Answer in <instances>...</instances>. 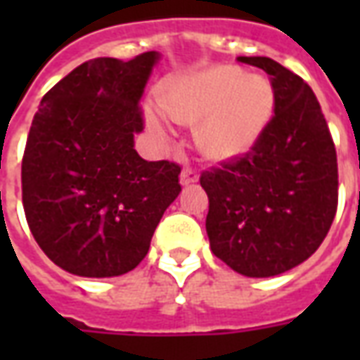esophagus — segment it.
<instances>
[{"label": "esophagus", "instance_id": "obj_1", "mask_svg": "<svg viewBox=\"0 0 360 360\" xmlns=\"http://www.w3.org/2000/svg\"><path fill=\"white\" fill-rule=\"evenodd\" d=\"M196 181H198V173L195 169L187 167V169L181 172V185H191V183H196Z\"/></svg>", "mask_w": 360, "mask_h": 360}]
</instances>
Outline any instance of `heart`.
Instances as JSON below:
<instances>
[{
	"label": "heart",
	"mask_w": 360,
	"mask_h": 360,
	"mask_svg": "<svg viewBox=\"0 0 360 360\" xmlns=\"http://www.w3.org/2000/svg\"><path fill=\"white\" fill-rule=\"evenodd\" d=\"M162 110L181 123H198L196 144L216 162L231 160L252 148L274 113V90L262 77L218 65L172 81L162 94ZM158 134L167 133L164 117L150 113Z\"/></svg>",
	"instance_id": "b5f03b06"
}]
</instances>
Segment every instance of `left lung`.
Wrapping results in <instances>:
<instances>
[{"mask_svg": "<svg viewBox=\"0 0 360 360\" xmlns=\"http://www.w3.org/2000/svg\"><path fill=\"white\" fill-rule=\"evenodd\" d=\"M262 69L274 115L252 148L206 169V231L212 252L249 278L304 262L322 245L338 210V156L316 96L270 58H237Z\"/></svg>", "mask_w": 360, "mask_h": 360, "instance_id": "obj_1", "label": "left lung"}]
</instances>
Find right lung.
Masks as SVG:
<instances>
[{"label":"right lung","mask_w":360,"mask_h":360,"mask_svg":"<svg viewBox=\"0 0 360 360\" xmlns=\"http://www.w3.org/2000/svg\"><path fill=\"white\" fill-rule=\"evenodd\" d=\"M156 51L82 63L40 102L22 156V206L36 243L75 276L111 278L141 264L181 165L134 150Z\"/></svg>","instance_id":"1"}]
</instances>
